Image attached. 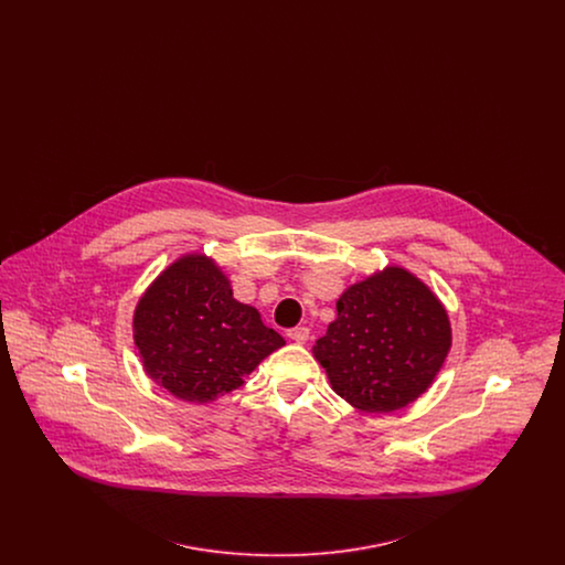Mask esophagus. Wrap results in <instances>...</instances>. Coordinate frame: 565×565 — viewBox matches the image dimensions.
Masks as SVG:
<instances>
[{
  "mask_svg": "<svg viewBox=\"0 0 565 565\" xmlns=\"http://www.w3.org/2000/svg\"><path fill=\"white\" fill-rule=\"evenodd\" d=\"M288 337L298 343V345H305L307 341H309V328L307 326H298V328H292V330H288Z\"/></svg>",
  "mask_w": 565,
  "mask_h": 565,
  "instance_id": "esophagus-1",
  "label": "esophagus"
}]
</instances>
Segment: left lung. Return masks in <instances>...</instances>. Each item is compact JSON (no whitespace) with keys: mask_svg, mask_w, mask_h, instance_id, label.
Instances as JSON below:
<instances>
[{"mask_svg":"<svg viewBox=\"0 0 565 565\" xmlns=\"http://www.w3.org/2000/svg\"><path fill=\"white\" fill-rule=\"evenodd\" d=\"M451 350L445 305L415 273L387 265L351 284L313 345L330 387L364 413H394L426 394Z\"/></svg>","mask_w":565,"mask_h":565,"instance_id":"left-lung-1","label":"left lung"}]
</instances>
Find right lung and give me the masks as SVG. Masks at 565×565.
I'll use <instances>...</instances> for the list:
<instances>
[{"label":"right lung","instance_id":"obj_1","mask_svg":"<svg viewBox=\"0 0 565 565\" xmlns=\"http://www.w3.org/2000/svg\"><path fill=\"white\" fill-rule=\"evenodd\" d=\"M134 343L146 375L190 404L214 403L239 390L245 376L286 345L256 307L233 296L228 275L201 252L175 258L139 296Z\"/></svg>","mask_w":565,"mask_h":565}]
</instances>
